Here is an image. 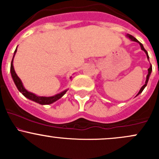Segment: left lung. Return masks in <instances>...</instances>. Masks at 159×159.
I'll list each match as a JSON object with an SVG mask.
<instances>
[{"mask_svg":"<svg viewBox=\"0 0 159 159\" xmlns=\"http://www.w3.org/2000/svg\"><path fill=\"white\" fill-rule=\"evenodd\" d=\"M126 37H128V38H129V39H131V41H135V42H138V43H139V44H140V46H141V49H142V51H145V54H146V55H147V58H148V60L149 61V57H148V52H147V51H146V50H145V48H144V47H143V44H142V43H141V42H139V41H138V40L136 39L135 38H134V37H133L132 35H131V34H128L126 35ZM148 75H147V76H146V81H145V84H144V85L142 86V88H141L140 91H139V93H138V94H137V95H136V96H138V95H139V94H141V93L142 92V91H143V90L145 89V88L146 87L147 84H148V79H149V77H150V75H151V73H152V65H150V67H149V68H148Z\"/></svg>","mask_w":159,"mask_h":159,"instance_id":"8db88e82","label":"left lung"}]
</instances>
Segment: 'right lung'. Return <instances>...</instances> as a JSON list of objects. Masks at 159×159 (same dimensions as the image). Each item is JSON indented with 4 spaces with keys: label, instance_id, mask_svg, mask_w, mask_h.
<instances>
[{
    "label": "right lung",
    "instance_id": "1",
    "mask_svg": "<svg viewBox=\"0 0 159 159\" xmlns=\"http://www.w3.org/2000/svg\"><path fill=\"white\" fill-rule=\"evenodd\" d=\"M17 48L15 49V51H14V56H13L12 61H11V77H12V78H13V81H14L16 87H17V89H18V91H20V92L21 93V94H23L25 97H26L27 98L30 99V100L33 101V102L40 104V105H51V104L54 103V102H55L56 101H57L58 99H60L62 96L65 95V94L67 92L68 89L65 90V91H61V93H58V94H55V95L51 96V97L38 96L37 94H34V93H32V92H30V91H28V90L25 89V88L24 87L23 83H22L21 80L20 79V78H19V77L17 76V74H16L15 70H14V65H13V61H14V56H15L16 52H17ZM70 78H71V77H70Z\"/></svg>",
    "mask_w": 159,
    "mask_h": 159
}]
</instances>
